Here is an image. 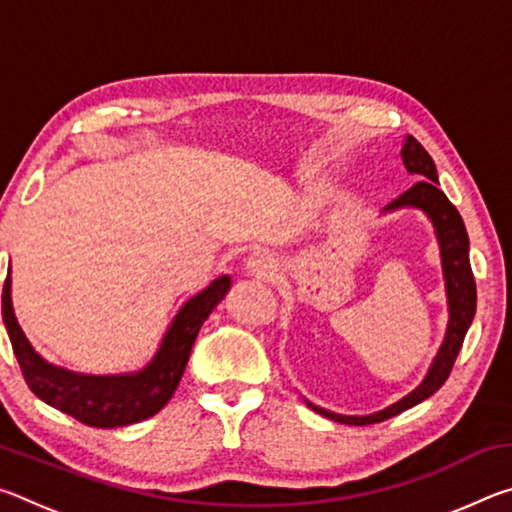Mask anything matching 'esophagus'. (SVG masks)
Here are the masks:
<instances>
[{"mask_svg": "<svg viewBox=\"0 0 512 512\" xmlns=\"http://www.w3.org/2000/svg\"><path fill=\"white\" fill-rule=\"evenodd\" d=\"M275 257L268 253V250H257V253H253L248 257L246 262V273L253 275V277H268L275 273Z\"/></svg>", "mask_w": 512, "mask_h": 512, "instance_id": "obj_1", "label": "esophagus"}]
</instances>
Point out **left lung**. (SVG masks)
<instances>
[{
    "mask_svg": "<svg viewBox=\"0 0 512 512\" xmlns=\"http://www.w3.org/2000/svg\"><path fill=\"white\" fill-rule=\"evenodd\" d=\"M402 162L404 167L409 169V173L418 176L420 180L411 189H406L404 194L397 196L395 201L388 203L384 207V212L400 210V207H418V210H422L431 219L433 228H436L438 244H440V259H443L449 323H447L445 341L440 345V350L431 363L427 377H424L422 384L415 388L413 393L402 397L400 402L391 404L388 409L372 415H339L307 402L311 411L325 415V418L334 422L354 424V427L384 422L436 393L438 388L445 384L449 372L454 368V361L458 357V352H461L465 334L472 325V318L476 311V282L470 266V239H467V230L461 214H458L452 201L443 194V189L438 187L440 185L438 173L431 155L424 151V146L411 135L404 140Z\"/></svg>",
    "mask_w": 512,
    "mask_h": 512,
    "instance_id": "left-lung-1",
    "label": "left lung"
}]
</instances>
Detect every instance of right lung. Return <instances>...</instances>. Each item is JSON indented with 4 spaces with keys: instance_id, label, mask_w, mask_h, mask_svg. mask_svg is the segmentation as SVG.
<instances>
[{
    "instance_id": "obj_1",
    "label": "right lung",
    "mask_w": 512,
    "mask_h": 512,
    "mask_svg": "<svg viewBox=\"0 0 512 512\" xmlns=\"http://www.w3.org/2000/svg\"><path fill=\"white\" fill-rule=\"evenodd\" d=\"M228 289L230 277L221 275L198 296L187 300L173 318L149 366L128 375H79L42 359L17 325L11 300V273L6 275L2 291V316L17 363L31 391L42 402L72 415L88 427L115 429L151 418L171 400L185 372L198 329L225 298Z\"/></svg>"
}]
</instances>
